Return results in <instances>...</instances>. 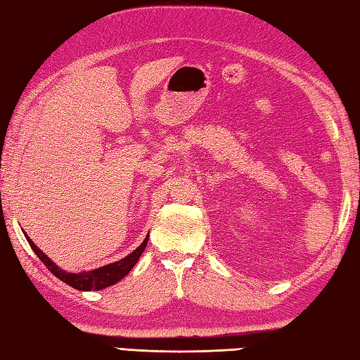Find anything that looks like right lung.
I'll use <instances>...</instances> for the list:
<instances>
[{
  "mask_svg": "<svg viewBox=\"0 0 360 360\" xmlns=\"http://www.w3.org/2000/svg\"><path fill=\"white\" fill-rule=\"evenodd\" d=\"M25 236H26V240H28L30 246L32 248L34 252H36V255L40 259V262H42L45 266L58 277L59 281H63L64 283H67V285H70V287L81 290V291L103 290L106 287L114 285V283H117L120 279H124V277L130 273L131 268L139 260V257L142 255V252H144L147 241H148V235H147L146 240L139 244V248L134 249L131 254H128L127 257H124V259L119 262L105 264V266L92 269V271H83V273H67V271L56 266V264H54L49 259V257H46L42 250H40L36 244L32 243V240L28 235L25 233Z\"/></svg>",
  "mask_w": 360,
  "mask_h": 360,
  "instance_id": "obj_1",
  "label": "right lung"
}]
</instances>
